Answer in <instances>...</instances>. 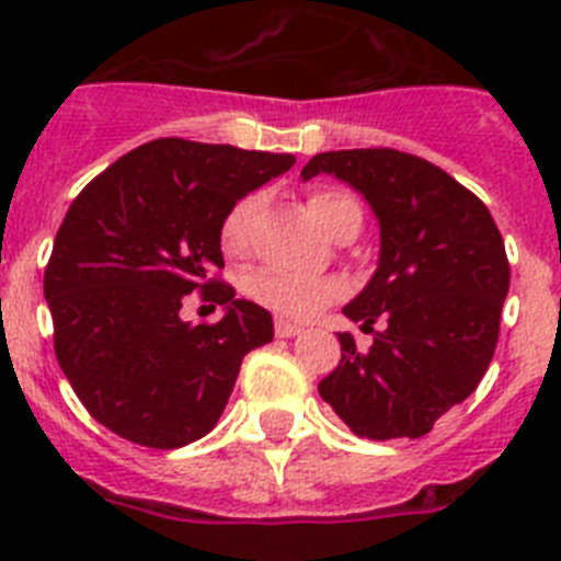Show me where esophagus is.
<instances>
[{"mask_svg":"<svg viewBox=\"0 0 561 561\" xmlns=\"http://www.w3.org/2000/svg\"><path fill=\"white\" fill-rule=\"evenodd\" d=\"M300 325H295V323H289V320H275V334L280 336V340H289V336H295V334H300Z\"/></svg>","mask_w":561,"mask_h":561,"instance_id":"1","label":"esophagus"}]
</instances>
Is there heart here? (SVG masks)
Listing matches in <instances>:
<instances>
[{"instance_id":"heart-1","label":"heart","mask_w":561,"mask_h":561,"mask_svg":"<svg viewBox=\"0 0 561 561\" xmlns=\"http://www.w3.org/2000/svg\"><path fill=\"white\" fill-rule=\"evenodd\" d=\"M257 199L244 196L230 207V213L221 221V247L230 255H241L250 247L252 216H255ZM311 219L320 225V230L329 232L331 238L348 225V221L362 219L359 202L345 191H314L309 196ZM247 295L261 304L264 309L275 311L289 320H311L329 304L345 295V284L340 277H300L284 270H257L247 277Z\"/></svg>"}]
</instances>
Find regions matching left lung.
<instances>
[{
	"label": "left lung",
	"mask_w": 561,
	"mask_h": 561,
	"mask_svg": "<svg viewBox=\"0 0 561 561\" xmlns=\"http://www.w3.org/2000/svg\"><path fill=\"white\" fill-rule=\"evenodd\" d=\"M317 173L348 182L379 221V266L342 314L385 325L368 354L340 334V365L317 390L359 438H421L474 393L497 348L503 236L472 191L413 153L325 151L300 176Z\"/></svg>",
	"instance_id": "obj_1"
}]
</instances>
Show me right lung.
<instances>
[{
  "instance_id": "obj_1",
  "label": "right lung",
  "mask_w": 561,
  "mask_h": 561,
  "mask_svg": "<svg viewBox=\"0 0 561 561\" xmlns=\"http://www.w3.org/2000/svg\"><path fill=\"white\" fill-rule=\"evenodd\" d=\"M295 165L291 153L162 137L134 148L69 205L44 270L56 356L83 408L131 444L176 449L216 427L272 314L213 277L221 221ZM191 290L219 324L179 317Z\"/></svg>"
}]
</instances>
